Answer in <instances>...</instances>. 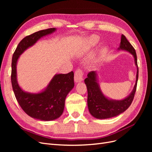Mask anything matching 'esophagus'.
<instances>
[{
    "label": "esophagus",
    "mask_w": 152,
    "mask_h": 152,
    "mask_svg": "<svg viewBox=\"0 0 152 152\" xmlns=\"http://www.w3.org/2000/svg\"><path fill=\"white\" fill-rule=\"evenodd\" d=\"M83 75H84V73L82 72V70H80V69H77L75 72V75H74L75 82L78 83V82H80L83 80Z\"/></svg>",
    "instance_id": "1"
}]
</instances>
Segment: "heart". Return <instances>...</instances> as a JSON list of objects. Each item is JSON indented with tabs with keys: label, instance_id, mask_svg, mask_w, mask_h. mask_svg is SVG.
Listing matches in <instances>:
<instances>
[{
	"label": "heart",
	"instance_id": "1",
	"mask_svg": "<svg viewBox=\"0 0 152 152\" xmlns=\"http://www.w3.org/2000/svg\"><path fill=\"white\" fill-rule=\"evenodd\" d=\"M98 42V38L96 35L91 36L89 39V46L93 47L96 45Z\"/></svg>",
	"mask_w": 152,
	"mask_h": 152
}]
</instances>
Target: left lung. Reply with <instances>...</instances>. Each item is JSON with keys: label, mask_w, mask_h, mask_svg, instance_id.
Returning a JSON list of instances; mask_svg holds the SVG:
<instances>
[{"label": "left lung", "mask_w": 152, "mask_h": 152, "mask_svg": "<svg viewBox=\"0 0 152 152\" xmlns=\"http://www.w3.org/2000/svg\"><path fill=\"white\" fill-rule=\"evenodd\" d=\"M118 50H124L130 53L134 59L137 68L136 83L131 93L126 98L121 100L109 99L103 94L98 84L96 71L90 72L84 80L87 89V106L92 116L98 119L109 118L116 117L125 112L130 107L134 99L138 79V66L137 63L136 50L124 35L121 36L120 46Z\"/></svg>", "instance_id": "1"}]
</instances>
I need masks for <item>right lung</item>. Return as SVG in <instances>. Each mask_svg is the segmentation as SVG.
<instances>
[{"label":"right lung","instance_id":"right-lung-1","mask_svg":"<svg viewBox=\"0 0 152 152\" xmlns=\"http://www.w3.org/2000/svg\"><path fill=\"white\" fill-rule=\"evenodd\" d=\"M55 28L40 30L26 36L18 44L12 59L11 83L18 103L30 117L40 121H53L60 117L65 108L67 94L74 87V73L56 74L48 86L40 93L25 92L20 87L17 80L16 65L20 55L44 36L51 34Z\"/></svg>","mask_w":152,"mask_h":152}]
</instances>
